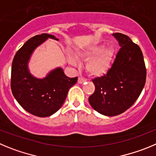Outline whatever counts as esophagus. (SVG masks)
<instances>
[{
	"mask_svg": "<svg viewBox=\"0 0 156 156\" xmlns=\"http://www.w3.org/2000/svg\"><path fill=\"white\" fill-rule=\"evenodd\" d=\"M86 81V79L84 78H81V77H80V78H78V82L79 84H83L84 82H85Z\"/></svg>",
	"mask_w": 156,
	"mask_h": 156,
	"instance_id": "esophagus-1",
	"label": "esophagus"
}]
</instances>
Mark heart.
<instances>
[{"label":"heart","mask_w":156,"mask_h":156,"mask_svg":"<svg viewBox=\"0 0 156 156\" xmlns=\"http://www.w3.org/2000/svg\"><path fill=\"white\" fill-rule=\"evenodd\" d=\"M114 55V49L111 46L105 47L103 44H95L78 50L76 57L79 61H89L85 64V70L90 76L101 77L110 68ZM70 62L75 64V60L70 57Z\"/></svg>","instance_id":"obj_1"}]
</instances>
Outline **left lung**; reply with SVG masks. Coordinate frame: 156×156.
<instances>
[{"label": "left lung", "instance_id": "8db88e82", "mask_svg": "<svg viewBox=\"0 0 156 156\" xmlns=\"http://www.w3.org/2000/svg\"><path fill=\"white\" fill-rule=\"evenodd\" d=\"M120 49L107 73L92 79L95 92L88 98L95 111L113 116L126 111L139 97L146 81L142 52L127 35L113 33Z\"/></svg>", "mask_w": 156, "mask_h": 156}]
</instances>
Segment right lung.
Returning <instances> with one entry per match:
<instances>
[{"label":"right lung","mask_w":156,"mask_h":156,"mask_svg":"<svg viewBox=\"0 0 156 156\" xmlns=\"http://www.w3.org/2000/svg\"><path fill=\"white\" fill-rule=\"evenodd\" d=\"M48 38L59 40L47 33L33 36L17 51L12 66L11 88L14 97L24 109L40 117L55 113L62 106L70 88L78 81V77L66 76L61 68L50 71L43 79L29 73L28 62L31 54Z\"/></svg>","instance_id":"add662e5"}]
</instances>
